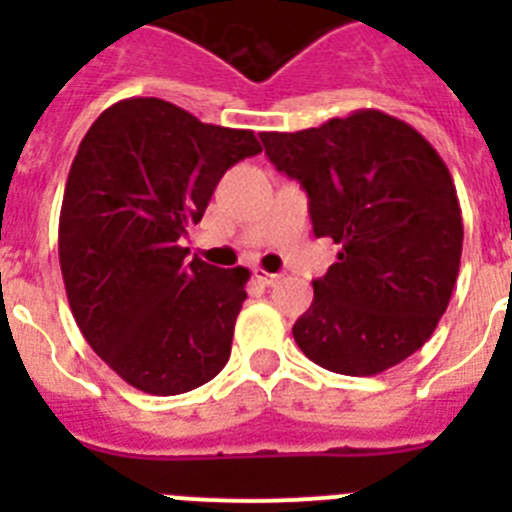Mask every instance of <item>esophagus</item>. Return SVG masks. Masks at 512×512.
Instances as JSON below:
<instances>
[{"label": "esophagus", "instance_id": "1", "mask_svg": "<svg viewBox=\"0 0 512 512\" xmlns=\"http://www.w3.org/2000/svg\"><path fill=\"white\" fill-rule=\"evenodd\" d=\"M253 279H256L259 284H264V287H271V284L279 282V274H269V271L264 269H256L253 271Z\"/></svg>", "mask_w": 512, "mask_h": 512}]
</instances>
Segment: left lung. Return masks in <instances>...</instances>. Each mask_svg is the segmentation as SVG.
<instances>
[{
	"label": "left lung",
	"instance_id": "obj_1",
	"mask_svg": "<svg viewBox=\"0 0 512 512\" xmlns=\"http://www.w3.org/2000/svg\"><path fill=\"white\" fill-rule=\"evenodd\" d=\"M261 140L310 197L315 235L341 246L292 328L302 354L348 377L405 361L433 336L459 277L464 223L443 158L379 110Z\"/></svg>",
	"mask_w": 512,
	"mask_h": 512
}]
</instances>
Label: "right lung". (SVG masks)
<instances>
[{
  "instance_id": "right-lung-1",
  "label": "right lung",
  "mask_w": 512,
  "mask_h": 512,
  "mask_svg": "<svg viewBox=\"0 0 512 512\" xmlns=\"http://www.w3.org/2000/svg\"><path fill=\"white\" fill-rule=\"evenodd\" d=\"M261 153L251 130L200 122L156 97L115 102L76 151L58 259L76 325L135 390L182 395L230 359L248 269L187 259L225 171Z\"/></svg>"
}]
</instances>
